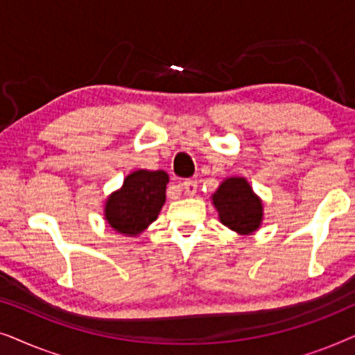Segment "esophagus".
Instances as JSON below:
<instances>
[{
  "label": "esophagus",
  "instance_id": "34e87169",
  "mask_svg": "<svg viewBox=\"0 0 355 355\" xmlns=\"http://www.w3.org/2000/svg\"><path fill=\"white\" fill-rule=\"evenodd\" d=\"M182 189H184V192L187 193V196H196L197 181H196V179H186V181L182 182Z\"/></svg>",
  "mask_w": 355,
  "mask_h": 355
}]
</instances>
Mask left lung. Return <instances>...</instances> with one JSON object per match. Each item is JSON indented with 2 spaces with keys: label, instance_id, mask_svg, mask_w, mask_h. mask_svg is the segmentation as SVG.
Instances as JSON below:
<instances>
[{
  "label": "left lung",
  "instance_id": "1",
  "mask_svg": "<svg viewBox=\"0 0 355 355\" xmlns=\"http://www.w3.org/2000/svg\"><path fill=\"white\" fill-rule=\"evenodd\" d=\"M220 220L239 234H250L261 223V202L244 178H231L213 196Z\"/></svg>",
  "mask_w": 355,
  "mask_h": 355
}]
</instances>
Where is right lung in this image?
Returning <instances> with one entry per match:
<instances>
[{
    "instance_id": "1",
    "label": "right lung",
    "mask_w": 355,
    "mask_h": 355,
    "mask_svg": "<svg viewBox=\"0 0 355 355\" xmlns=\"http://www.w3.org/2000/svg\"><path fill=\"white\" fill-rule=\"evenodd\" d=\"M168 174L164 171H135L124 179L121 191L108 198L106 221L121 234H140L157 220L164 203Z\"/></svg>"
}]
</instances>
